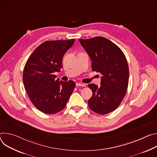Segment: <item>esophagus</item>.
<instances>
[{"label": "esophagus", "mask_w": 157, "mask_h": 157, "mask_svg": "<svg viewBox=\"0 0 157 157\" xmlns=\"http://www.w3.org/2000/svg\"><path fill=\"white\" fill-rule=\"evenodd\" d=\"M76 86H85V85L81 83H76Z\"/></svg>", "instance_id": "obj_1"}]
</instances>
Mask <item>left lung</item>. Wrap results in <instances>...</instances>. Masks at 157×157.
Wrapping results in <instances>:
<instances>
[{"label": "left lung", "instance_id": "left-lung-1", "mask_svg": "<svg viewBox=\"0 0 157 157\" xmlns=\"http://www.w3.org/2000/svg\"><path fill=\"white\" fill-rule=\"evenodd\" d=\"M79 41L92 60V71L101 74L100 86L88 85L92 91L89 107L97 113L107 114L120 105L127 93L129 70L126 57L117 45L106 38L95 37Z\"/></svg>", "mask_w": 157, "mask_h": 157}]
</instances>
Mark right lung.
<instances>
[{
    "label": "right lung",
    "mask_w": 157,
    "mask_h": 157,
    "mask_svg": "<svg viewBox=\"0 0 157 157\" xmlns=\"http://www.w3.org/2000/svg\"><path fill=\"white\" fill-rule=\"evenodd\" d=\"M75 39L46 41L37 47L24 69L25 89L33 105L46 114L62 110L74 90L75 83L55 80L62 68V59Z\"/></svg>",
    "instance_id": "right-lung-1"
}]
</instances>
